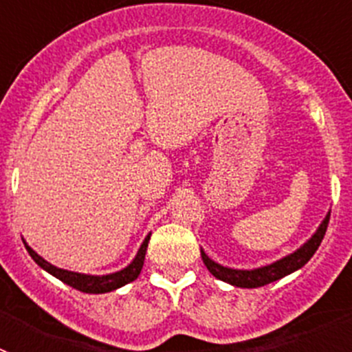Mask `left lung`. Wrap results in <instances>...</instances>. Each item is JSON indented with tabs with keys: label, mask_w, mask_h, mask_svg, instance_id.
Listing matches in <instances>:
<instances>
[{
	"label": "left lung",
	"mask_w": 352,
	"mask_h": 352,
	"mask_svg": "<svg viewBox=\"0 0 352 352\" xmlns=\"http://www.w3.org/2000/svg\"><path fill=\"white\" fill-rule=\"evenodd\" d=\"M329 222V213L326 214V219L322 220V223L319 226V229L316 231V234L307 241L301 248H298L294 254L284 257V259L276 261V263L268 264V266H263V268L257 270H232V268H223L222 264L214 263L210 257L201 250V257H203L206 268L210 270V273L213 276H217L219 280L227 282V284L236 285V287H263L266 284H272V282L278 280L282 276L289 275V273L296 272L301 266L309 263L310 257L316 254V250L321 245L322 238L326 234V229H328Z\"/></svg>",
	"instance_id": "1"
}]
</instances>
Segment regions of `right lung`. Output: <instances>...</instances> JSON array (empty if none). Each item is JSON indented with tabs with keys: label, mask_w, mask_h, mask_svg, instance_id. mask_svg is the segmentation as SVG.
I'll list each match as a JSON object with an SVG mask.
<instances>
[{
	"label": "right lung",
	"mask_w": 352,
	"mask_h": 352,
	"mask_svg": "<svg viewBox=\"0 0 352 352\" xmlns=\"http://www.w3.org/2000/svg\"><path fill=\"white\" fill-rule=\"evenodd\" d=\"M148 241H149V236L142 241L141 248H139L138 256L132 263L126 266L125 270H121V272L116 273H111V275H104V276H93V275H82V273H74V272H67V270H61V268H56L52 266L51 263H47L45 259L36 254L33 248L26 247V250L30 252V256L33 257L36 264H38L40 268H43L45 272H49L51 275H54L56 278H60L61 282H65L67 285L70 287L77 289L80 292H89V294H100V292H109V291H114V289L121 287V285L129 284V282H133L135 278L139 276L142 270V264H144V256H146V248H148Z\"/></svg>",
	"instance_id": "right-lung-1"
}]
</instances>
